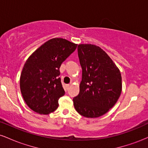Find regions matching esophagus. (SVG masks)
Listing matches in <instances>:
<instances>
[{
  "instance_id": "1",
  "label": "esophagus",
  "mask_w": 148,
  "mask_h": 148,
  "mask_svg": "<svg viewBox=\"0 0 148 148\" xmlns=\"http://www.w3.org/2000/svg\"><path fill=\"white\" fill-rule=\"evenodd\" d=\"M69 88H70V85H69V84H68V85H66V89L68 90Z\"/></svg>"
}]
</instances>
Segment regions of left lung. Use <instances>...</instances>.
I'll return each instance as SVG.
<instances>
[{
    "mask_svg": "<svg viewBox=\"0 0 148 148\" xmlns=\"http://www.w3.org/2000/svg\"><path fill=\"white\" fill-rule=\"evenodd\" d=\"M78 56L82 68L79 95L74 97L76 111L86 118H97L115 105L122 91L120 70L100 47L79 45Z\"/></svg>",
    "mask_w": 148,
    "mask_h": 148,
    "instance_id": "left-lung-1",
    "label": "left lung"
}]
</instances>
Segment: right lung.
I'll list each match as a JSON object with an SVG mask.
<instances>
[{"instance_id": "right-lung-1", "label": "right lung", "mask_w": 148, "mask_h": 148, "mask_svg": "<svg viewBox=\"0 0 148 148\" xmlns=\"http://www.w3.org/2000/svg\"><path fill=\"white\" fill-rule=\"evenodd\" d=\"M77 45L62 38L45 42L28 58L23 66L20 88L30 108L40 114H49L57 109L58 100L64 95L60 67Z\"/></svg>"}]
</instances>
